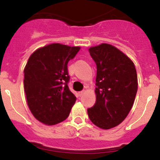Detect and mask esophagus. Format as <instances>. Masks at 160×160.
<instances>
[{
  "instance_id": "34e87169",
  "label": "esophagus",
  "mask_w": 160,
  "mask_h": 160,
  "mask_svg": "<svg viewBox=\"0 0 160 160\" xmlns=\"http://www.w3.org/2000/svg\"><path fill=\"white\" fill-rule=\"evenodd\" d=\"M83 94H84V91H80V92H78L79 97H81V96H82Z\"/></svg>"
}]
</instances>
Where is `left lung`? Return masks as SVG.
<instances>
[{"label":"left lung","mask_w":160,"mask_h":160,"mask_svg":"<svg viewBox=\"0 0 160 160\" xmlns=\"http://www.w3.org/2000/svg\"><path fill=\"white\" fill-rule=\"evenodd\" d=\"M97 66L96 102L87 109L90 121L108 130L119 125L132 108L138 90L135 64L122 51L102 43L89 49Z\"/></svg>","instance_id":"left-lung-1"}]
</instances>
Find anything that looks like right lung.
<instances>
[{
	"label": "right lung",
	"mask_w": 160,
	"mask_h": 160,
	"mask_svg": "<svg viewBox=\"0 0 160 160\" xmlns=\"http://www.w3.org/2000/svg\"><path fill=\"white\" fill-rule=\"evenodd\" d=\"M79 46L59 43L39 48L24 69V89L32 115L46 125L62 122L70 114L76 97L68 87L67 64Z\"/></svg>",
	"instance_id": "add662e5"
}]
</instances>
